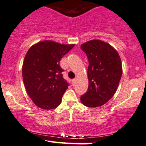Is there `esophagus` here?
I'll return each mask as SVG.
<instances>
[{
	"instance_id": "1",
	"label": "esophagus",
	"mask_w": 146,
	"mask_h": 146,
	"mask_svg": "<svg viewBox=\"0 0 146 146\" xmlns=\"http://www.w3.org/2000/svg\"><path fill=\"white\" fill-rule=\"evenodd\" d=\"M76 79H73L72 80V83L73 85H74V84H75V82H76Z\"/></svg>"
}]
</instances>
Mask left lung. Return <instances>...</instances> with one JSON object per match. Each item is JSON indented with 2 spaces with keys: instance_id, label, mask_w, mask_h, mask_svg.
Listing matches in <instances>:
<instances>
[{
  "instance_id": "obj_1",
  "label": "left lung",
  "mask_w": 146,
  "mask_h": 146,
  "mask_svg": "<svg viewBox=\"0 0 146 146\" xmlns=\"http://www.w3.org/2000/svg\"><path fill=\"white\" fill-rule=\"evenodd\" d=\"M88 59V89L81 101L88 107L102 106L113 96L122 76L119 54L106 42L93 40L81 44Z\"/></svg>"
}]
</instances>
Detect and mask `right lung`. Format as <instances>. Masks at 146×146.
Listing matches in <instances>:
<instances>
[{"label": "right lung", "instance_id": "obj_1", "mask_svg": "<svg viewBox=\"0 0 146 146\" xmlns=\"http://www.w3.org/2000/svg\"><path fill=\"white\" fill-rule=\"evenodd\" d=\"M74 46L43 41L28 51L22 67L23 83L28 95L38 107L50 110L60 104L70 84L63 78L60 61Z\"/></svg>", "mask_w": 146, "mask_h": 146}]
</instances>
